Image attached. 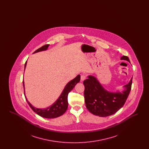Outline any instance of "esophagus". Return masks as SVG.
<instances>
[{"label":"esophagus","instance_id":"1","mask_svg":"<svg viewBox=\"0 0 149 149\" xmlns=\"http://www.w3.org/2000/svg\"><path fill=\"white\" fill-rule=\"evenodd\" d=\"M86 78V76L85 75H81V81L84 80Z\"/></svg>","mask_w":149,"mask_h":149}]
</instances>
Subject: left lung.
<instances>
[{"label":"left lung","mask_w":149,"mask_h":149,"mask_svg":"<svg viewBox=\"0 0 149 149\" xmlns=\"http://www.w3.org/2000/svg\"><path fill=\"white\" fill-rule=\"evenodd\" d=\"M130 63L129 58L126 56L121 57ZM132 78L130 82L125 85L122 92H111L106 90L100 84L97 79L89 75L83 81L84 85L85 106L88 110L94 115L99 117H107L116 113L123 106L131 89Z\"/></svg>","instance_id":"left-lung-1"}]
</instances>
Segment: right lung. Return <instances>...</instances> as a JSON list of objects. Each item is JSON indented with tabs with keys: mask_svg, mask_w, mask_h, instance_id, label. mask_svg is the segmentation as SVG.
I'll use <instances>...</instances> for the list:
<instances>
[{
	"mask_svg": "<svg viewBox=\"0 0 149 149\" xmlns=\"http://www.w3.org/2000/svg\"><path fill=\"white\" fill-rule=\"evenodd\" d=\"M49 45H45L40 47V49L36 50L33 54L45 51L48 49ZM27 65V61L24 65V70ZM80 75H78L77 77L72 79L70 81H69L64 88L63 92L61 93L60 96L57 99L56 101L51 106L47 107L46 108H37L33 106L27 99L25 95V91L24 92V94L25 96L26 99L28 103L29 107L31 109L35 112L36 113L38 114L41 117L46 118H54L58 117L61 116L66 111L68 107V95L69 93L72 90L75 85L80 81ZM23 88L24 90V80H23Z\"/></svg>",
	"mask_w": 149,
	"mask_h": 149,
	"instance_id": "1",
	"label": "right lung"
}]
</instances>
